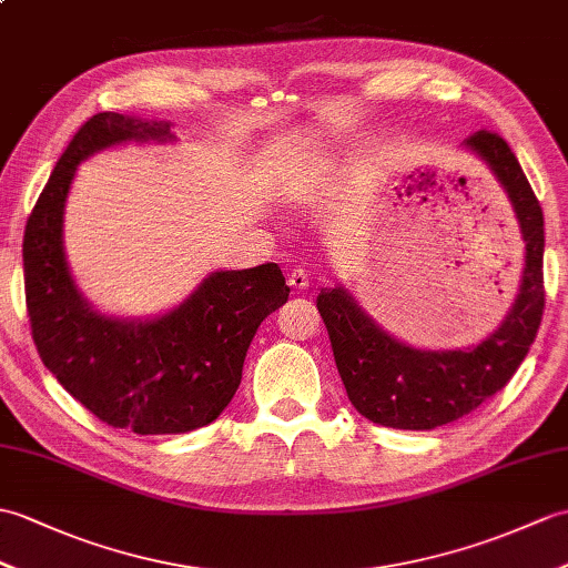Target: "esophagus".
Here are the masks:
<instances>
[{
    "mask_svg": "<svg viewBox=\"0 0 568 568\" xmlns=\"http://www.w3.org/2000/svg\"><path fill=\"white\" fill-rule=\"evenodd\" d=\"M287 283H290V287H295V290H305L310 285V275H307L305 268H293L287 275Z\"/></svg>",
    "mask_w": 568,
    "mask_h": 568,
    "instance_id": "obj_1",
    "label": "esophagus"
}]
</instances>
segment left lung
<instances>
[{
	"label": "left lung",
	"mask_w": 568,
	"mask_h": 568,
	"mask_svg": "<svg viewBox=\"0 0 568 568\" xmlns=\"http://www.w3.org/2000/svg\"><path fill=\"white\" fill-rule=\"evenodd\" d=\"M467 148L491 166L516 210L525 271L516 305L469 351H418L387 336L341 287L322 290L316 310L332 338L338 375L355 412L387 428L430 430L471 414L508 385L530 351L545 312V217L508 142L477 130Z\"/></svg>",
	"instance_id": "8db88e82"
}]
</instances>
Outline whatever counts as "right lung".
Segmentation results:
<instances>
[{"mask_svg": "<svg viewBox=\"0 0 568 568\" xmlns=\"http://www.w3.org/2000/svg\"><path fill=\"white\" fill-rule=\"evenodd\" d=\"M169 138L166 121L91 115L52 169L23 232L26 310L43 365L103 424L138 435L213 424L240 387L258 324L290 293L278 263L213 273L152 322L109 320L77 293L62 252V207L77 164L118 142Z\"/></svg>", "mask_w": 568, "mask_h": 568, "instance_id": "1", "label": "right lung"}]
</instances>
